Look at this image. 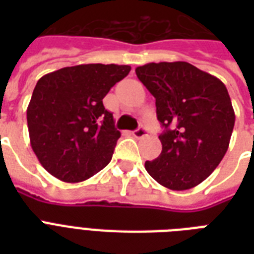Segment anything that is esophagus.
<instances>
[{
  "mask_svg": "<svg viewBox=\"0 0 254 254\" xmlns=\"http://www.w3.org/2000/svg\"><path fill=\"white\" fill-rule=\"evenodd\" d=\"M133 135H134L135 138H143V137H146L147 135V131L143 127H139L138 129H135V130L133 131Z\"/></svg>",
  "mask_w": 254,
  "mask_h": 254,
  "instance_id": "1",
  "label": "esophagus"
}]
</instances>
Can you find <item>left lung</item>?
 Returning <instances> with one entry per match:
<instances>
[{
  "instance_id": "obj_1",
  "label": "left lung",
  "mask_w": 254,
  "mask_h": 254,
  "mask_svg": "<svg viewBox=\"0 0 254 254\" xmlns=\"http://www.w3.org/2000/svg\"><path fill=\"white\" fill-rule=\"evenodd\" d=\"M155 97L162 151L145 162L159 185L182 191L207 179L229 146L235 111L224 83L187 62L149 63L135 68Z\"/></svg>"
}]
</instances>
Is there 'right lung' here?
<instances>
[{"mask_svg": "<svg viewBox=\"0 0 254 254\" xmlns=\"http://www.w3.org/2000/svg\"><path fill=\"white\" fill-rule=\"evenodd\" d=\"M130 65L79 64L42 76L27 107L30 143L51 175L67 183L111 162L120 133L103 99Z\"/></svg>", "mask_w": 254, "mask_h": 254, "instance_id": "add662e5", "label": "right lung"}]
</instances>
